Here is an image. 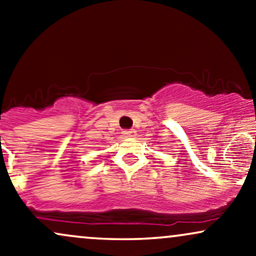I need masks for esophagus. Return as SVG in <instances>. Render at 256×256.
<instances>
[{"mask_svg": "<svg viewBox=\"0 0 256 256\" xmlns=\"http://www.w3.org/2000/svg\"><path fill=\"white\" fill-rule=\"evenodd\" d=\"M122 134H124L125 137H134L137 134L134 130H126V131H122Z\"/></svg>", "mask_w": 256, "mask_h": 256, "instance_id": "esophagus-1", "label": "esophagus"}]
</instances>
